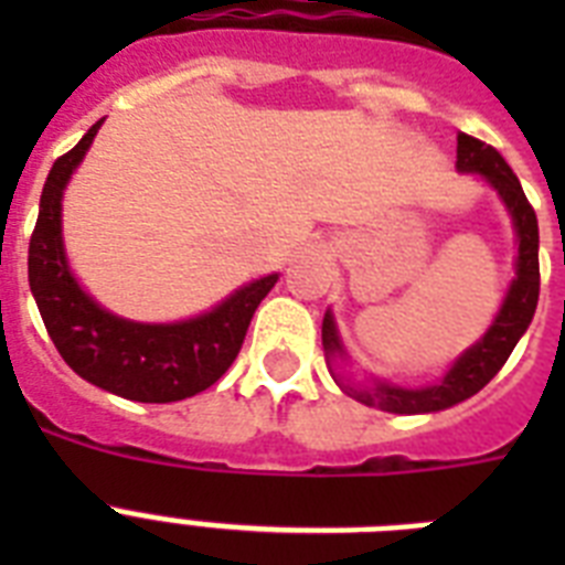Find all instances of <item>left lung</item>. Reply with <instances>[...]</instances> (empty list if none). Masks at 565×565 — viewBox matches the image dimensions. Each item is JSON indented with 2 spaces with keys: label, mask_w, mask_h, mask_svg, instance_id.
Returning a JSON list of instances; mask_svg holds the SVG:
<instances>
[{
  "label": "left lung",
  "mask_w": 565,
  "mask_h": 565,
  "mask_svg": "<svg viewBox=\"0 0 565 565\" xmlns=\"http://www.w3.org/2000/svg\"><path fill=\"white\" fill-rule=\"evenodd\" d=\"M457 172L481 175L508 207L519 246L516 278L510 281L508 296L501 301L499 313L492 319V326L487 328V334L475 345H469L437 384L425 386H402L375 375L358 381L349 372H334L337 361H349V352H345L340 331H337L334 313L326 310L322 345H326L328 370H331L343 393H349L366 407L413 416V413L446 411V407H455V404L472 398L508 363L510 352L516 349V343L531 326V319H534L536 301H540V225H536V213L527 202L525 190H522L519 179L508 167V161L492 146L481 143V140H475L469 135H457Z\"/></svg>",
  "instance_id": "obj_1"
}]
</instances>
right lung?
<instances>
[{
    "instance_id": "obj_1",
    "label": "right lung",
    "mask_w": 565,
    "mask_h": 565,
    "mask_svg": "<svg viewBox=\"0 0 565 565\" xmlns=\"http://www.w3.org/2000/svg\"><path fill=\"white\" fill-rule=\"evenodd\" d=\"M102 122L105 119L90 126L75 149L61 154L49 170L29 243L31 296L52 343L75 375L131 402H181L225 375L278 273L239 287L216 308L181 322H135L93 301L66 260L61 202Z\"/></svg>"
}]
</instances>
